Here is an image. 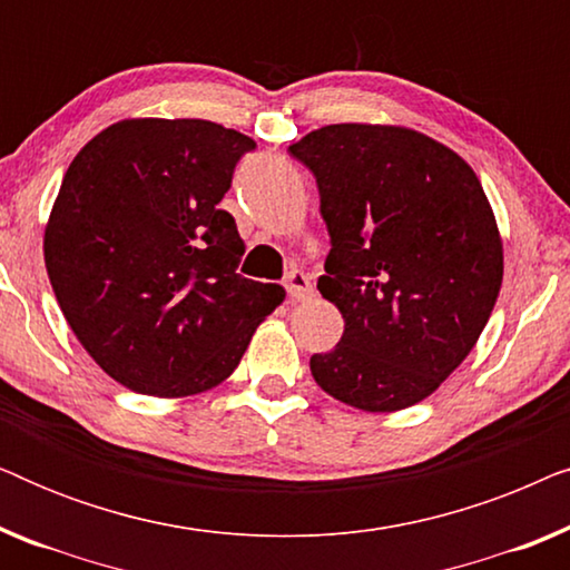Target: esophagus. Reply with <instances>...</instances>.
Listing matches in <instances>:
<instances>
[{"instance_id":"1","label":"esophagus","mask_w":570,"mask_h":570,"mask_svg":"<svg viewBox=\"0 0 570 570\" xmlns=\"http://www.w3.org/2000/svg\"><path fill=\"white\" fill-rule=\"evenodd\" d=\"M285 291H287V295H291L293 301H306L308 295L314 293V285H311V277L306 275V272L293 269L291 275H287V279H285Z\"/></svg>"}]
</instances>
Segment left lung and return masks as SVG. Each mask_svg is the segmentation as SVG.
I'll use <instances>...</instances> for the list:
<instances>
[{
	"label": "left lung",
	"instance_id": "1",
	"mask_svg": "<svg viewBox=\"0 0 570 570\" xmlns=\"http://www.w3.org/2000/svg\"><path fill=\"white\" fill-rule=\"evenodd\" d=\"M316 178L330 230L318 291L345 318L316 384L365 412L425 400L470 355L503 279L474 170L420 131L330 124L287 147Z\"/></svg>",
	"mask_w": 570,
	"mask_h": 570
}]
</instances>
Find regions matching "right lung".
Returning a JSON list of instances; mask_svg holds the SVG:
<instances>
[{"mask_svg":"<svg viewBox=\"0 0 570 570\" xmlns=\"http://www.w3.org/2000/svg\"><path fill=\"white\" fill-rule=\"evenodd\" d=\"M252 137L205 119H131L67 168L43 256L61 314L131 392L189 396L228 379L279 285L238 275L244 240L220 209Z\"/></svg>","mask_w":570,"mask_h":570,"instance_id":"right-lung-1","label":"right lung"}]
</instances>
